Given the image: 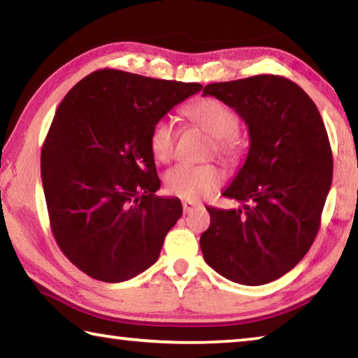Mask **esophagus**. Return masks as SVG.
I'll return each instance as SVG.
<instances>
[{
	"label": "esophagus",
	"mask_w": 358,
	"mask_h": 358,
	"mask_svg": "<svg viewBox=\"0 0 358 358\" xmlns=\"http://www.w3.org/2000/svg\"><path fill=\"white\" fill-rule=\"evenodd\" d=\"M181 205H183V211H185V213H189V211H192L194 207H196V203L187 202V201H185Z\"/></svg>",
	"instance_id": "obj_1"
}]
</instances>
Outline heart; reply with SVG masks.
I'll use <instances>...</instances> for the list:
<instances>
[{"label": "heart", "mask_w": 358, "mask_h": 358, "mask_svg": "<svg viewBox=\"0 0 358 358\" xmlns=\"http://www.w3.org/2000/svg\"><path fill=\"white\" fill-rule=\"evenodd\" d=\"M185 115L215 137L211 153L226 161H235L241 153V141L237 136L238 115L226 102L216 98H201L185 107ZM177 129L169 117L157 120L150 132V150L156 161L167 162L175 151ZM224 175L213 164H178L169 169L164 177L166 191L183 201H199L210 196L222 185Z\"/></svg>", "instance_id": "1"}]
</instances>
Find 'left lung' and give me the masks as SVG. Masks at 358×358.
<instances>
[{"mask_svg":"<svg viewBox=\"0 0 358 358\" xmlns=\"http://www.w3.org/2000/svg\"><path fill=\"white\" fill-rule=\"evenodd\" d=\"M203 96L232 107L250 132L245 164L222 192L243 210L207 208L203 259L230 281L262 286L292 270L316 238L333 175L329 136L316 104L289 78L210 83Z\"/></svg>","mask_w":358,"mask_h":358,"instance_id":"left-lung-1","label":"left lung"}]
</instances>
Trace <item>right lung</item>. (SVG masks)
<instances>
[{
    "label": "right lung",
    "mask_w": 358,
    "mask_h": 358,
    "mask_svg": "<svg viewBox=\"0 0 358 358\" xmlns=\"http://www.w3.org/2000/svg\"><path fill=\"white\" fill-rule=\"evenodd\" d=\"M201 83L117 69L82 78L64 96L41 153V177L59 250L104 282L137 276L159 257L183 208L157 197L150 132Z\"/></svg>",
    "instance_id": "add662e5"
}]
</instances>
